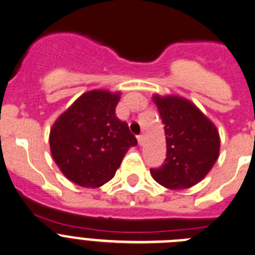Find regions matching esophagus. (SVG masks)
<instances>
[{
	"mask_svg": "<svg viewBox=\"0 0 255 255\" xmlns=\"http://www.w3.org/2000/svg\"><path fill=\"white\" fill-rule=\"evenodd\" d=\"M137 139H138V143H139V145H142L143 143H144V135L143 134L137 135Z\"/></svg>",
	"mask_w": 255,
	"mask_h": 255,
	"instance_id": "obj_1",
	"label": "esophagus"
}]
</instances>
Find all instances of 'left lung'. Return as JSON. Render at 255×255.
<instances>
[{"mask_svg":"<svg viewBox=\"0 0 255 255\" xmlns=\"http://www.w3.org/2000/svg\"><path fill=\"white\" fill-rule=\"evenodd\" d=\"M164 125L167 155L150 168L155 182L169 189H185L201 182L219 154V134L213 123L189 101L154 96Z\"/></svg>","mask_w":255,"mask_h":255,"instance_id":"1","label":"left lung"}]
</instances>
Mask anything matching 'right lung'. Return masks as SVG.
I'll list each match as a JSON object with an SVG mask.
<instances>
[{
  "instance_id": "add662e5",
  "label": "right lung",
  "mask_w": 255,
  "mask_h": 255,
  "mask_svg": "<svg viewBox=\"0 0 255 255\" xmlns=\"http://www.w3.org/2000/svg\"><path fill=\"white\" fill-rule=\"evenodd\" d=\"M120 93L91 91L81 96L52 127L49 145L61 172L81 187L112 179L137 139L116 117Z\"/></svg>"
}]
</instances>
